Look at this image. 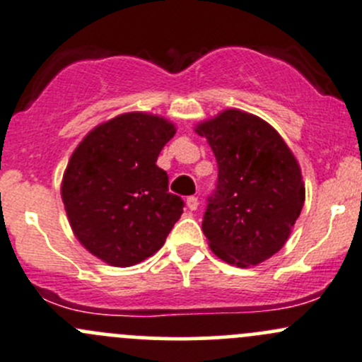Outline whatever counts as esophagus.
<instances>
[{
  "label": "esophagus",
  "mask_w": 362,
  "mask_h": 362,
  "mask_svg": "<svg viewBox=\"0 0 362 362\" xmlns=\"http://www.w3.org/2000/svg\"><path fill=\"white\" fill-rule=\"evenodd\" d=\"M187 206H189V210H198V206H199V199L196 198V196H189L187 198Z\"/></svg>",
  "instance_id": "34e87169"
}]
</instances>
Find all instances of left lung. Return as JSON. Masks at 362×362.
<instances>
[{"label": "left lung", "mask_w": 362, "mask_h": 362, "mask_svg": "<svg viewBox=\"0 0 362 362\" xmlns=\"http://www.w3.org/2000/svg\"><path fill=\"white\" fill-rule=\"evenodd\" d=\"M218 175L203 233L217 257L240 268L276 254L305 203L301 170L279 133L259 117L226 110L198 126Z\"/></svg>", "instance_id": "1"}]
</instances>
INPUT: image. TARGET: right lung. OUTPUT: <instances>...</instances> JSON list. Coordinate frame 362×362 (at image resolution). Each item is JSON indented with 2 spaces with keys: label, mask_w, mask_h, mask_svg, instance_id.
Masks as SVG:
<instances>
[{
  "label": "right lung",
  "mask_w": 362,
  "mask_h": 362,
  "mask_svg": "<svg viewBox=\"0 0 362 362\" xmlns=\"http://www.w3.org/2000/svg\"><path fill=\"white\" fill-rule=\"evenodd\" d=\"M168 120L124 113L90 131L63 177L66 215L78 242L112 266H133L163 247L184 211L156 164L173 138Z\"/></svg>",
  "instance_id": "obj_1"
}]
</instances>
